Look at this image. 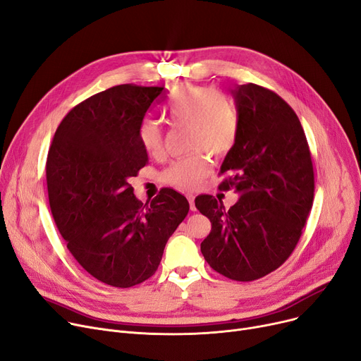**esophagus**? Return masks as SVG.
Masks as SVG:
<instances>
[{
	"mask_svg": "<svg viewBox=\"0 0 361 361\" xmlns=\"http://www.w3.org/2000/svg\"><path fill=\"white\" fill-rule=\"evenodd\" d=\"M187 199H188V203H190V209H192V211H196V206H195V196H193V195H187Z\"/></svg>",
	"mask_w": 361,
	"mask_h": 361,
	"instance_id": "esophagus-1",
	"label": "esophagus"
}]
</instances>
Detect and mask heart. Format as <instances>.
<instances>
[{"mask_svg": "<svg viewBox=\"0 0 361 361\" xmlns=\"http://www.w3.org/2000/svg\"><path fill=\"white\" fill-rule=\"evenodd\" d=\"M164 117L173 127H187V142L193 154L174 161L164 171V181L183 190H193L209 174L206 152L221 157L228 152L238 135V114L226 94L218 89L181 85L171 93ZM137 137L147 155L162 150V131L154 120H143Z\"/></svg>", "mask_w": 361, "mask_h": 361, "instance_id": "b5f03b06", "label": "heart"}]
</instances>
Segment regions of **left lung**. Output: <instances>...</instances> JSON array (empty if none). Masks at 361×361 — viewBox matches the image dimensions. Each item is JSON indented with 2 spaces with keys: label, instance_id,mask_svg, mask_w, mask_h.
I'll use <instances>...</instances> for the list:
<instances>
[{
  "label": "left lung",
  "instance_id": "left-lung-1",
  "mask_svg": "<svg viewBox=\"0 0 361 361\" xmlns=\"http://www.w3.org/2000/svg\"><path fill=\"white\" fill-rule=\"evenodd\" d=\"M238 135L226 154L221 190L240 199L228 211L212 196L196 207L212 230L202 244L204 260L234 281H255L278 269L301 237L313 206L314 173L305 130L294 109L255 83L233 90Z\"/></svg>",
  "mask_w": 361,
  "mask_h": 361
}]
</instances>
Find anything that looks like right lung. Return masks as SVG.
Returning a JSON list of instances; mask_svg holds the SVG:
<instances>
[{
  "mask_svg": "<svg viewBox=\"0 0 361 361\" xmlns=\"http://www.w3.org/2000/svg\"><path fill=\"white\" fill-rule=\"evenodd\" d=\"M164 87L118 85L75 105L47 158L51 212L67 249L93 278L128 288L159 267L165 244L187 216V199L162 188L145 204L130 178L147 164L137 130Z\"/></svg>",
  "mask_w": 361,
  "mask_h": 361,
  "instance_id": "right-lung-1",
  "label": "right lung"
}]
</instances>
